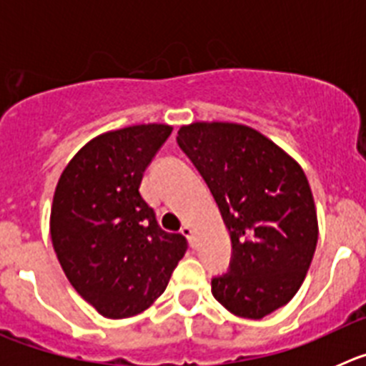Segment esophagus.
Returning a JSON list of instances; mask_svg holds the SVG:
<instances>
[{
  "label": "esophagus",
  "mask_w": 366,
  "mask_h": 366,
  "mask_svg": "<svg viewBox=\"0 0 366 366\" xmlns=\"http://www.w3.org/2000/svg\"><path fill=\"white\" fill-rule=\"evenodd\" d=\"M181 234L185 236L190 244H194V231H192V227H190V225H183V227H181Z\"/></svg>",
  "instance_id": "34e87169"
}]
</instances>
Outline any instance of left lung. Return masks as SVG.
<instances>
[{
  "instance_id": "left-lung-1",
  "label": "left lung",
  "mask_w": 366,
  "mask_h": 366,
  "mask_svg": "<svg viewBox=\"0 0 366 366\" xmlns=\"http://www.w3.org/2000/svg\"><path fill=\"white\" fill-rule=\"evenodd\" d=\"M177 144L214 196L232 244L212 295L236 317L262 319L302 286L319 223L302 167L260 132L236 122L181 126Z\"/></svg>"
}]
</instances>
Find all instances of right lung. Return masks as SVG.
<instances>
[{
  "instance_id": "right-lung-1",
  "label": "right lung",
  "mask_w": 366,
  "mask_h": 366,
  "mask_svg": "<svg viewBox=\"0 0 366 366\" xmlns=\"http://www.w3.org/2000/svg\"><path fill=\"white\" fill-rule=\"evenodd\" d=\"M168 124L97 135L64 168L51 207V240L71 286L108 319L144 312L163 295L187 251L157 225L139 187Z\"/></svg>"
}]
</instances>
